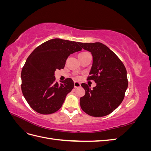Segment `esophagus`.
<instances>
[{"instance_id":"1","label":"esophagus","mask_w":151,"mask_h":151,"mask_svg":"<svg viewBox=\"0 0 151 151\" xmlns=\"http://www.w3.org/2000/svg\"><path fill=\"white\" fill-rule=\"evenodd\" d=\"M81 86V83H79V82H74V88H79Z\"/></svg>"}]
</instances>
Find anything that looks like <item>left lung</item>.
Masks as SVG:
<instances>
[{
  "instance_id": "1",
  "label": "left lung",
  "mask_w": 151,
  "mask_h": 151,
  "mask_svg": "<svg viewBox=\"0 0 151 151\" xmlns=\"http://www.w3.org/2000/svg\"><path fill=\"white\" fill-rule=\"evenodd\" d=\"M79 45L91 53L93 64L88 79H93L96 86L83 83L86 94L80 98L83 110L89 115L101 117L109 115L119 106L128 88L126 68L115 53L103 43Z\"/></svg>"
}]
</instances>
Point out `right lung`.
Segmentation results:
<instances>
[{
  "label": "right lung",
  "instance_id": "add662e5",
  "mask_svg": "<svg viewBox=\"0 0 151 151\" xmlns=\"http://www.w3.org/2000/svg\"><path fill=\"white\" fill-rule=\"evenodd\" d=\"M81 50L79 42L55 38L40 45L29 55L21 71V89L35 111L48 115L62 107L74 84L70 78L58 84L55 71L64 68L68 57Z\"/></svg>",
  "mask_w": 151,
  "mask_h": 151
}]
</instances>
